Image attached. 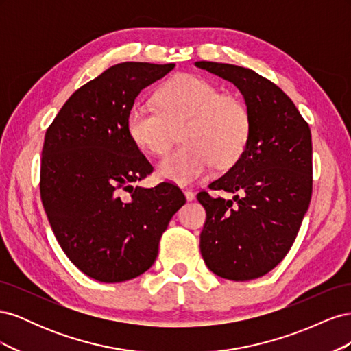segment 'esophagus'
<instances>
[{
  "instance_id": "obj_1",
  "label": "esophagus",
  "mask_w": 351,
  "mask_h": 351,
  "mask_svg": "<svg viewBox=\"0 0 351 351\" xmlns=\"http://www.w3.org/2000/svg\"><path fill=\"white\" fill-rule=\"evenodd\" d=\"M184 195H186V199H187V200H193V199H195V193L192 192V190H187V189H186V190H184Z\"/></svg>"
}]
</instances>
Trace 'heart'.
Wrapping results in <instances>:
<instances>
[{
	"label": "heart",
	"instance_id": "b5f03b06",
	"mask_svg": "<svg viewBox=\"0 0 351 351\" xmlns=\"http://www.w3.org/2000/svg\"><path fill=\"white\" fill-rule=\"evenodd\" d=\"M159 110L133 105L127 114V133L141 149L165 154L173 142V125L184 123L176 151L158 164V176L182 186L192 184L217 165L234 164L249 139L250 117L240 99L195 74H177L156 92Z\"/></svg>",
	"mask_w": 351,
	"mask_h": 351
}]
</instances>
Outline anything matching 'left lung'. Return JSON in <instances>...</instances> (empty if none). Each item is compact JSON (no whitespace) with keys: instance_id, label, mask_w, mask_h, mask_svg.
<instances>
[{"instance_id":"8db88e82","label":"left lung","mask_w":351,"mask_h":351,"mask_svg":"<svg viewBox=\"0 0 351 351\" xmlns=\"http://www.w3.org/2000/svg\"><path fill=\"white\" fill-rule=\"evenodd\" d=\"M195 66L234 84L250 117L240 158L209 184L234 196L227 200L197 195L206 210L202 258L221 278H259L289 253L311 204L309 124L277 84L253 70L212 61Z\"/></svg>"}]
</instances>
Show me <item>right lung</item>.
I'll list each match as a JSON object with an SVG mask.
<instances>
[{
	"instance_id": "1",
	"label": "right lung",
	"mask_w": 351,
	"mask_h": 351,
	"mask_svg": "<svg viewBox=\"0 0 351 351\" xmlns=\"http://www.w3.org/2000/svg\"><path fill=\"white\" fill-rule=\"evenodd\" d=\"M174 64L121 62L83 84L48 127L40 199L67 258L88 277L123 282L149 269L169 219L186 204L171 183H137L154 167L127 133L137 95Z\"/></svg>"
}]
</instances>
